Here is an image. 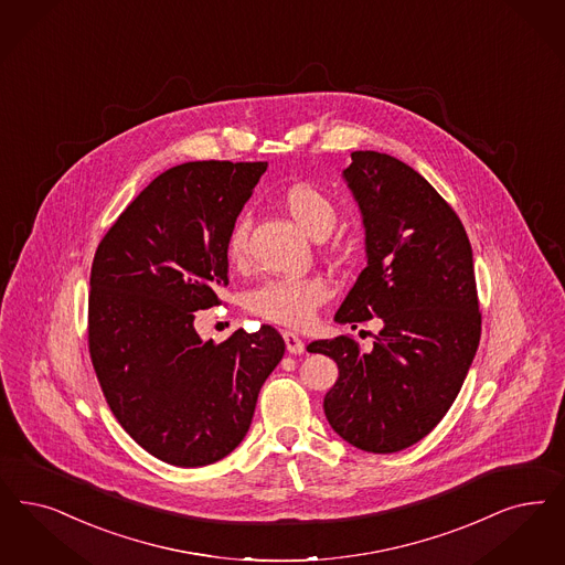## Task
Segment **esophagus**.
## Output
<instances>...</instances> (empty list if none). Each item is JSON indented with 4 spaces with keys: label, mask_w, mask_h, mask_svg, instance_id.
Wrapping results in <instances>:
<instances>
[{
    "label": "esophagus",
    "mask_w": 565,
    "mask_h": 565,
    "mask_svg": "<svg viewBox=\"0 0 565 565\" xmlns=\"http://www.w3.org/2000/svg\"><path fill=\"white\" fill-rule=\"evenodd\" d=\"M284 340H286V349H288V353L298 355V353H302V351H305V342H302V339H300L298 334H294V332H284Z\"/></svg>",
    "instance_id": "obj_1"
}]
</instances>
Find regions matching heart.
I'll return each mask as SVG.
<instances>
[{
    "label": "heart",
    "instance_id": "1",
    "mask_svg": "<svg viewBox=\"0 0 565 565\" xmlns=\"http://www.w3.org/2000/svg\"><path fill=\"white\" fill-rule=\"evenodd\" d=\"M281 202L294 221L311 237L323 239L339 223V205L316 184L298 182L284 191ZM252 216L244 212L226 237V258L231 265H244L248 258ZM328 284L319 277H275L248 294V309L286 328H307L313 323L317 309L328 298Z\"/></svg>",
    "mask_w": 565,
    "mask_h": 565
}]
</instances>
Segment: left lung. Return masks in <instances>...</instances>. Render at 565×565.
<instances>
[{"instance_id": "8db88e82", "label": "left lung", "mask_w": 565, "mask_h": 565, "mask_svg": "<svg viewBox=\"0 0 565 565\" xmlns=\"http://www.w3.org/2000/svg\"><path fill=\"white\" fill-rule=\"evenodd\" d=\"M342 172L362 210L367 267L337 311L339 323L381 317L370 353L351 337L309 353L339 365L323 397L332 429L360 450L393 454L420 441L450 409L481 337L473 249L429 182L404 161L355 151Z\"/></svg>"}]
</instances>
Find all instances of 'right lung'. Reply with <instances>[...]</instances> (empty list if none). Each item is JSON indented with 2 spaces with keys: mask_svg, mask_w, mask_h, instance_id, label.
Wrapping results in <instances>:
<instances>
[{
  "mask_svg": "<svg viewBox=\"0 0 565 565\" xmlns=\"http://www.w3.org/2000/svg\"><path fill=\"white\" fill-rule=\"evenodd\" d=\"M267 161H189L159 174L100 239L88 347L117 423L174 467L225 458L246 437L286 342L271 326L203 342L195 311L221 305L226 237Z\"/></svg>",
  "mask_w": 565,
  "mask_h": 565,
  "instance_id": "1",
  "label": "right lung"
}]
</instances>
